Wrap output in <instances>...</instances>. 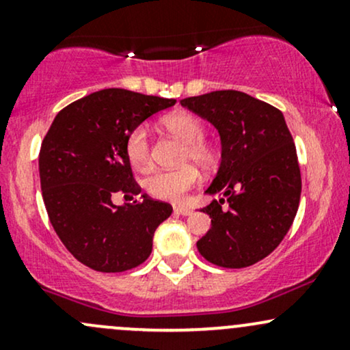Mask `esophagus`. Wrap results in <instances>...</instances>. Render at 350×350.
Instances as JSON below:
<instances>
[{
    "label": "esophagus",
    "mask_w": 350,
    "mask_h": 350,
    "mask_svg": "<svg viewBox=\"0 0 350 350\" xmlns=\"http://www.w3.org/2000/svg\"><path fill=\"white\" fill-rule=\"evenodd\" d=\"M174 212L179 215H191L192 214V208H189L186 206H176Z\"/></svg>",
    "instance_id": "1"
}]
</instances>
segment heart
Here are the masks:
<instances>
[{"instance_id": "obj_1", "label": "heart", "mask_w": 350, "mask_h": 350, "mask_svg": "<svg viewBox=\"0 0 350 350\" xmlns=\"http://www.w3.org/2000/svg\"><path fill=\"white\" fill-rule=\"evenodd\" d=\"M163 124L180 142L186 143L180 163H196L202 170H212L217 163V151L211 143L204 139L206 128L196 116L187 113H171L163 118ZM124 152L136 171L146 172L151 170V148L146 126L139 124L133 128L124 142ZM199 172L192 164L174 171H158L144 180L148 194L161 200L178 202L187 191L198 184Z\"/></svg>"}]
</instances>
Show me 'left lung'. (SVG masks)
Masks as SVG:
<instances>
[{
  "label": "left lung",
  "instance_id": "1",
  "mask_svg": "<svg viewBox=\"0 0 350 350\" xmlns=\"http://www.w3.org/2000/svg\"><path fill=\"white\" fill-rule=\"evenodd\" d=\"M180 105L214 124L222 143V161L206 191L220 199L202 208L212 227L198 250L217 267L255 265L281 243L299 206L298 156L284 116L239 90L189 97Z\"/></svg>",
  "mask_w": 350,
  "mask_h": 350
}]
</instances>
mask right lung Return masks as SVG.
I'll return each mask as SVG.
<instances>
[{"label":"right lung","instance_id":"add662e5","mask_svg":"<svg viewBox=\"0 0 350 350\" xmlns=\"http://www.w3.org/2000/svg\"><path fill=\"white\" fill-rule=\"evenodd\" d=\"M172 98L105 88L59 111L39 151V176L47 215L80 263L102 273L126 271L152 250V235L172 207L143 200L115 206L116 192L139 194L124 142L133 128L170 108Z\"/></svg>","mask_w":350,"mask_h":350}]
</instances>
